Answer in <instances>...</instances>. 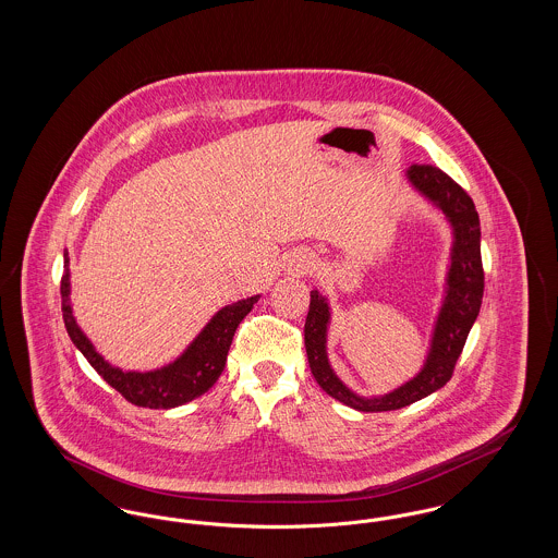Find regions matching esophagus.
Masks as SVG:
<instances>
[{
  "label": "esophagus",
  "instance_id": "1",
  "mask_svg": "<svg viewBox=\"0 0 558 558\" xmlns=\"http://www.w3.org/2000/svg\"><path fill=\"white\" fill-rule=\"evenodd\" d=\"M312 267H314V262H303V264H301V269H303V271H310Z\"/></svg>",
  "mask_w": 558,
  "mask_h": 558
}]
</instances>
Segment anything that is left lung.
I'll use <instances>...</instances> for the list:
<instances>
[{
	"instance_id": "1",
	"label": "left lung",
	"mask_w": 558,
	"mask_h": 558,
	"mask_svg": "<svg viewBox=\"0 0 558 558\" xmlns=\"http://www.w3.org/2000/svg\"><path fill=\"white\" fill-rule=\"evenodd\" d=\"M408 178L426 194L439 209L448 215L453 226V248L448 274V294L435 326V337L425 368L416 378L378 399L357 398L335 376L326 357V326L328 305L318 291H312L310 312L305 319L303 337L307 362L319 387L349 408L360 412H387L405 408L418 399L441 389L453 374L456 362L464 349L466 337L475 324L483 299V264H481V230L473 198L458 186L450 175L433 165H412Z\"/></svg>"
}]
</instances>
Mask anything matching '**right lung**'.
Segmentation results:
<instances>
[{
  "label": "right lung",
  "instance_id": "add662e5",
  "mask_svg": "<svg viewBox=\"0 0 558 558\" xmlns=\"http://www.w3.org/2000/svg\"><path fill=\"white\" fill-rule=\"evenodd\" d=\"M64 259H66V266L60 280V294H62V318L71 341L85 355L92 368L98 372L114 391H119L133 405H142V408L167 410V408L182 405L209 391L213 383L226 368L228 351L240 322L259 301V296H251L223 307L205 326V330L196 337V341L187 347L186 353L178 362L169 364L167 368L144 372V374L123 372L108 366L107 362L94 351L92 343L83 337L80 326L75 324L71 305H69V257L64 255Z\"/></svg>",
  "mask_w": 558,
  "mask_h": 558
}]
</instances>
